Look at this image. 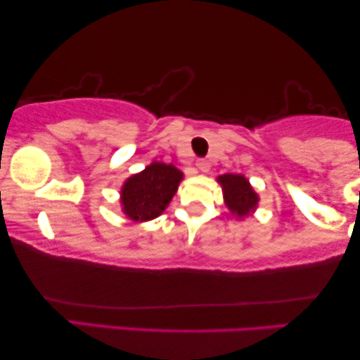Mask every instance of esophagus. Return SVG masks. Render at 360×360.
<instances>
[{
	"label": "esophagus",
	"instance_id": "esophagus-1",
	"mask_svg": "<svg viewBox=\"0 0 360 360\" xmlns=\"http://www.w3.org/2000/svg\"><path fill=\"white\" fill-rule=\"evenodd\" d=\"M210 162L206 159H198L196 160V169H198L200 172H208L210 170Z\"/></svg>",
	"mask_w": 360,
	"mask_h": 360
}]
</instances>
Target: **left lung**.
I'll list each match as a JSON object with an SVG mask.
<instances>
[{
	"instance_id": "obj_1",
	"label": "left lung",
	"mask_w": 360,
	"mask_h": 360,
	"mask_svg": "<svg viewBox=\"0 0 360 360\" xmlns=\"http://www.w3.org/2000/svg\"><path fill=\"white\" fill-rule=\"evenodd\" d=\"M218 181L223 185L226 205H228L231 213L238 216V218L248 216L257 206V195H255L245 176L226 174L221 175Z\"/></svg>"
}]
</instances>
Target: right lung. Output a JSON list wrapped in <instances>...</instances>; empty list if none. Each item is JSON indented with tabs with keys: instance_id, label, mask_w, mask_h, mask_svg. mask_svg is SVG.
Returning <instances> with one entry per match:
<instances>
[{
	"instance_id": "obj_1",
	"label": "right lung",
	"mask_w": 360,
	"mask_h": 360,
	"mask_svg": "<svg viewBox=\"0 0 360 360\" xmlns=\"http://www.w3.org/2000/svg\"><path fill=\"white\" fill-rule=\"evenodd\" d=\"M184 174L174 165L154 162L126 180L121 191L124 213L134 221H149L164 213Z\"/></svg>"
}]
</instances>
